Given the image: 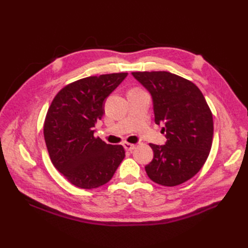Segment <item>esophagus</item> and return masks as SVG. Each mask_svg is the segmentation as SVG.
Segmentation results:
<instances>
[{
	"mask_svg": "<svg viewBox=\"0 0 248 248\" xmlns=\"http://www.w3.org/2000/svg\"><path fill=\"white\" fill-rule=\"evenodd\" d=\"M123 146H124V148L128 151H132L135 149V145L130 144V143H124Z\"/></svg>",
	"mask_w": 248,
	"mask_h": 248,
	"instance_id": "1",
	"label": "esophagus"
}]
</instances>
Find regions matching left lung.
Listing matches in <instances>:
<instances>
[{
  "label": "left lung",
  "instance_id": "obj_1",
  "mask_svg": "<svg viewBox=\"0 0 248 248\" xmlns=\"http://www.w3.org/2000/svg\"><path fill=\"white\" fill-rule=\"evenodd\" d=\"M150 93L155 123L163 124L165 145L150 144L154 159L145 166L152 181L176 186L200 170L211 150L213 117L199 88L167 71L132 72Z\"/></svg>",
  "mask_w": 248,
  "mask_h": 248
}]
</instances>
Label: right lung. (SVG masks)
Here are the masks:
<instances>
[{
  "mask_svg": "<svg viewBox=\"0 0 248 248\" xmlns=\"http://www.w3.org/2000/svg\"><path fill=\"white\" fill-rule=\"evenodd\" d=\"M128 73L88 77L65 86L46 113L44 135L54 167L73 186L96 188L108 183L124 157L121 145L94 138L104 102Z\"/></svg>",
  "mask_w": 248,
  "mask_h": 248,
  "instance_id": "1",
  "label": "right lung"
}]
</instances>
